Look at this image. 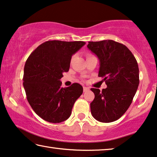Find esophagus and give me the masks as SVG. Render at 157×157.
<instances>
[{
	"label": "esophagus",
	"instance_id": "34e87169",
	"mask_svg": "<svg viewBox=\"0 0 157 157\" xmlns=\"http://www.w3.org/2000/svg\"><path fill=\"white\" fill-rule=\"evenodd\" d=\"M90 89H89V88H88V87H86V86H83V92L86 93L87 92V91H88Z\"/></svg>",
	"mask_w": 157,
	"mask_h": 157
}]
</instances>
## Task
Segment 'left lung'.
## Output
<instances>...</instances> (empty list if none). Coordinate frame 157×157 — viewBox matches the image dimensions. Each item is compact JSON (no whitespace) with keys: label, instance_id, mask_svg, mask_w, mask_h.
Returning a JSON list of instances; mask_svg holds the SVG:
<instances>
[{"label":"left lung","instance_id":"8db88e82","mask_svg":"<svg viewBox=\"0 0 157 157\" xmlns=\"http://www.w3.org/2000/svg\"><path fill=\"white\" fill-rule=\"evenodd\" d=\"M87 47L100 60L98 76L107 86L101 92L90 89L95 94L91 114L100 122L115 121L128 109L138 88L137 60L126 45L112 40L90 41Z\"/></svg>","mask_w":157,"mask_h":157}]
</instances>
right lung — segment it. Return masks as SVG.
I'll return each mask as SVG.
<instances>
[{"instance_id":"add662e5","label":"right lung","mask_w":157,"mask_h":157,"mask_svg":"<svg viewBox=\"0 0 157 157\" xmlns=\"http://www.w3.org/2000/svg\"><path fill=\"white\" fill-rule=\"evenodd\" d=\"M86 44L83 41L48 40L40 44L26 59L23 86L26 98L36 114L50 123H60L70 117L74 104L83 93L74 83L62 88L64 72L71 56Z\"/></svg>"}]
</instances>
